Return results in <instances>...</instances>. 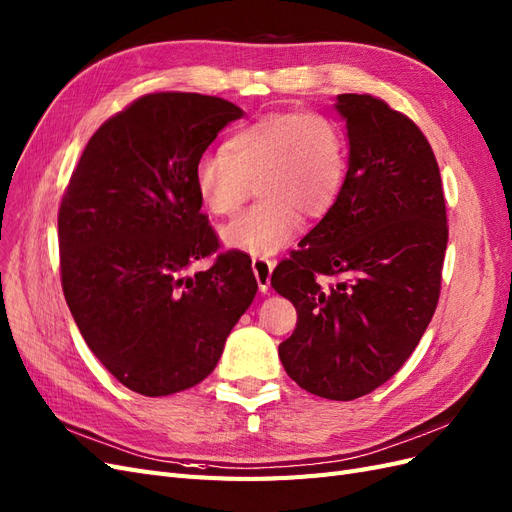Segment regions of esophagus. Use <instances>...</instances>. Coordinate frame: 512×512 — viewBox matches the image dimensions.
I'll list each match as a JSON object with an SVG mask.
<instances>
[{
	"label": "esophagus",
	"instance_id": "34e87169",
	"mask_svg": "<svg viewBox=\"0 0 512 512\" xmlns=\"http://www.w3.org/2000/svg\"><path fill=\"white\" fill-rule=\"evenodd\" d=\"M273 267H275V262L269 260V258H254L252 260V269H254V275H256V282H258L260 292H269Z\"/></svg>",
	"mask_w": 512,
	"mask_h": 512
}]
</instances>
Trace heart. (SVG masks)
Returning <instances> with one entry per match:
<instances>
[{"instance_id": "1", "label": "heart", "mask_w": 512, "mask_h": 512, "mask_svg": "<svg viewBox=\"0 0 512 512\" xmlns=\"http://www.w3.org/2000/svg\"><path fill=\"white\" fill-rule=\"evenodd\" d=\"M346 138L320 113H269L232 134L224 151L207 153L194 170L196 192L209 213L235 215L222 243L250 256H273L299 235L303 215L320 220L335 207L346 179Z\"/></svg>"}]
</instances>
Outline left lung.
I'll use <instances>...</instances> for the list:
<instances>
[{"label":"left lung","mask_w":512,"mask_h":512,"mask_svg":"<svg viewBox=\"0 0 512 512\" xmlns=\"http://www.w3.org/2000/svg\"><path fill=\"white\" fill-rule=\"evenodd\" d=\"M335 111L348 136L342 194L271 286L299 314L280 344L286 374L307 393L350 401L395 376L421 342L448 228L440 168L416 123L367 94H339Z\"/></svg>","instance_id":"1"}]
</instances>
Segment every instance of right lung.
<instances>
[{
	"instance_id": "right-lung-1",
	"label": "right lung",
	"mask_w": 512,
	"mask_h": 512,
	"mask_svg": "<svg viewBox=\"0 0 512 512\" xmlns=\"http://www.w3.org/2000/svg\"><path fill=\"white\" fill-rule=\"evenodd\" d=\"M243 111L160 91L104 121L59 207L61 286L89 350L130 391L162 397L203 382L256 297L247 254L218 252L194 170Z\"/></svg>"
}]
</instances>
